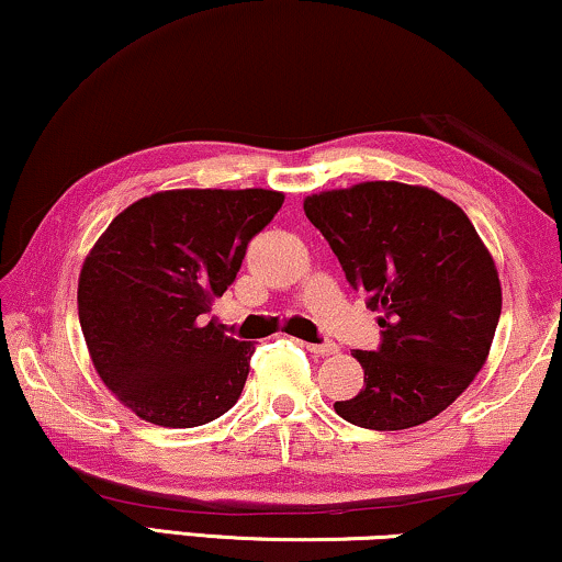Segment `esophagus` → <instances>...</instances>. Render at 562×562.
Masks as SVG:
<instances>
[{
  "mask_svg": "<svg viewBox=\"0 0 562 562\" xmlns=\"http://www.w3.org/2000/svg\"><path fill=\"white\" fill-rule=\"evenodd\" d=\"M306 349H308V352L319 355V357H329V355L339 352V347L331 345V341H327V345H312V341H306Z\"/></svg>",
  "mask_w": 562,
  "mask_h": 562,
  "instance_id": "1",
  "label": "esophagus"
}]
</instances>
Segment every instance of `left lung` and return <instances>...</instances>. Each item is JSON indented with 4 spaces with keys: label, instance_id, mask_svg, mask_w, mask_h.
<instances>
[{
    "label": "left lung",
    "instance_id": "8db88e82",
    "mask_svg": "<svg viewBox=\"0 0 562 562\" xmlns=\"http://www.w3.org/2000/svg\"><path fill=\"white\" fill-rule=\"evenodd\" d=\"M304 213L349 286L382 314L378 352H352L364 385L335 403L337 416L372 430L436 418L484 368L502 314L497 266L476 227L457 202L403 182L308 194Z\"/></svg>",
    "mask_w": 562,
    "mask_h": 562
}]
</instances>
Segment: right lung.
I'll return each instance as SVG.
<instances>
[{"label": "right lung", "instance_id": "1", "mask_svg": "<svg viewBox=\"0 0 562 562\" xmlns=\"http://www.w3.org/2000/svg\"><path fill=\"white\" fill-rule=\"evenodd\" d=\"M281 205L283 192L261 187L165 190L93 243L78 279L80 329L105 387L142 420L205 426L240 397L256 347L205 314Z\"/></svg>", "mask_w": 562, "mask_h": 562}]
</instances>
